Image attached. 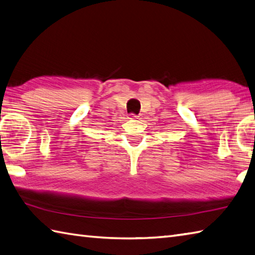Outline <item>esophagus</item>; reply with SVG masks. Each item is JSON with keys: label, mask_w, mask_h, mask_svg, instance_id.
Returning a JSON list of instances; mask_svg holds the SVG:
<instances>
[{"label": "esophagus", "mask_w": 255, "mask_h": 255, "mask_svg": "<svg viewBox=\"0 0 255 255\" xmlns=\"http://www.w3.org/2000/svg\"><path fill=\"white\" fill-rule=\"evenodd\" d=\"M130 117L134 118V117H137V116H136V115H134V114H130Z\"/></svg>", "instance_id": "1"}]
</instances>
